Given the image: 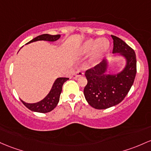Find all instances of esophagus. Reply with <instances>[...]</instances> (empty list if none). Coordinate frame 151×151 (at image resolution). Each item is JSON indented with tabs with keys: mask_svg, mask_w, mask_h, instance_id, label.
<instances>
[{
	"mask_svg": "<svg viewBox=\"0 0 151 151\" xmlns=\"http://www.w3.org/2000/svg\"><path fill=\"white\" fill-rule=\"evenodd\" d=\"M74 75H75L76 77H82V76H83L84 73H83V72H82L81 70H77V72H76Z\"/></svg>",
	"mask_w": 151,
	"mask_h": 151,
	"instance_id": "34e87169",
	"label": "esophagus"
}]
</instances>
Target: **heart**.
Listing matches in <instances>:
<instances>
[{"instance_id":"b5f03b06","label":"heart","mask_w":151,"mask_h":151,"mask_svg":"<svg viewBox=\"0 0 151 151\" xmlns=\"http://www.w3.org/2000/svg\"><path fill=\"white\" fill-rule=\"evenodd\" d=\"M110 48V42L107 39H89L86 40L76 51L77 57H83L92 52L89 62L95 64L107 53Z\"/></svg>"}]
</instances>
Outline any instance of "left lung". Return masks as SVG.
<instances>
[{
	"label": "left lung",
	"instance_id": "left-lung-1",
	"mask_svg": "<svg viewBox=\"0 0 151 151\" xmlns=\"http://www.w3.org/2000/svg\"><path fill=\"white\" fill-rule=\"evenodd\" d=\"M112 54H120L126 64L117 74H106L108 62L104 59L97 66L85 72L87 84L84 94L89 105L97 110H104L121 102L131 88L136 75V56L133 49L115 36Z\"/></svg>",
	"mask_w": 151,
	"mask_h": 151
}]
</instances>
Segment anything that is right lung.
Returning <instances> with one entry per match:
<instances>
[{"label":"right lung","instance_id":"obj_1","mask_svg":"<svg viewBox=\"0 0 151 151\" xmlns=\"http://www.w3.org/2000/svg\"><path fill=\"white\" fill-rule=\"evenodd\" d=\"M60 35H50V34H42V35L36 36V38L33 39L27 44H30L31 42L37 41H55L60 38ZM69 78L66 77H59L55 80L54 83L53 84L49 93L42 100L36 103H27L23 100L21 102L23 104L29 109L30 110L34 111L36 112H41V113H46V112H51L57 107L58 102L59 101L61 92L62 90V86L66 81H67Z\"/></svg>","mask_w":151,"mask_h":151}]
</instances>
